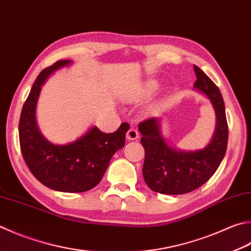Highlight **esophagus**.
<instances>
[{
  "label": "esophagus",
  "instance_id": "34e87169",
  "mask_svg": "<svg viewBox=\"0 0 251 251\" xmlns=\"http://www.w3.org/2000/svg\"><path fill=\"white\" fill-rule=\"evenodd\" d=\"M139 138V132L134 127H130L129 130L126 132V140L129 141H133Z\"/></svg>",
  "mask_w": 251,
  "mask_h": 251
}]
</instances>
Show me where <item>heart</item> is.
Returning <instances> with one entry per match:
<instances>
[{
	"label": "heart",
	"mask_w": 251,
	"mask_h": 251,
	"mask_svg": "<svg viewBox=\"0 0 251 251\" xmlns=\"http://www.w3.org/2000/svg\"><path fill=\"white\" fill-rule=\"evenodd\" d=\"M156 88V84L154 83H151V84H148V86L145 87L144 89V93L146 94V95H150V94H152Z\"/></svg>",
	"instance_id": "obj_1"
}]
</instances>
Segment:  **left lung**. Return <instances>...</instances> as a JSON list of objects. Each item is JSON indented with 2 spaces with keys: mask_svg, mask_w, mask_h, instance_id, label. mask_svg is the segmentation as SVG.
I'll use <instances>...</instances> for the list:
<instances>
[{
  "mask_svg": "<svg viewBox=\"0 0 251 251\" xmlns=\"http://www.w3.org/2000/svg\"><path fill=\"white\" fill-rule=\"evenodd\" d=\"M197 91L210 99L216 116L213 138L204 149L184 152L170 146L160 132V118H150L139 125L145 150L143 177L151 190L163 195H183L196 190L213 176L223 160L228 142L225 105L219 87L193 65Z\"/></svg>",
  "mask_w": 251,
  "mask_h": 251,
  "instance_id": "8db88e82",
  "label": "left lung"
}]
</instances>
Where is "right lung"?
<instances>
[{
	"label": "right lung",
	"instance_id": "1",
	"mask_svg": "<svg viewBox=\"0 0 251 251\" xmlns=\"http://www.w3.org/2000/svg\"><path fill=\"white\" fill-rule=\"evenodd\" d=\"M71 63V60H60L38 75L23 106L18 132L24 160L38 180L52 190L76 193L91 190L100 182L112 155L125 146L130 126L124 122L113 133L92 126L65 145L51 143L40 133L36 107L41 86L52 73Z\"/></svg>",
	"mask_w": 251,
	"mask_h": 251
}]
</instances>
